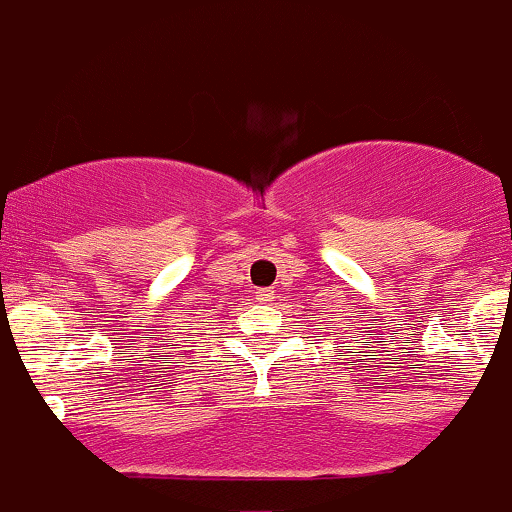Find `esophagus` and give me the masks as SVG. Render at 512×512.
Returning a JSON list of instances; mask_svg holds the SVG:
<instances>
[{"instance_id": "1", "label": "esophagus", "mask_w": 512, "mask_h": 512, "mask_svg": "<svg viewBox=\"0 0 512 512\" xmlns=\"http://www.w3.org/2000/svg\"><path fill=\"white\" fill-rule=\"evenodd\" d=\"M256 300H258V302H271V300H273V290H261Z\"/></svg>"}]
</instances>
